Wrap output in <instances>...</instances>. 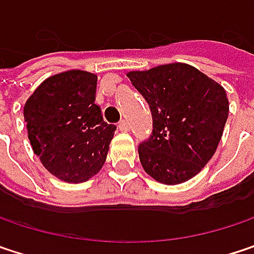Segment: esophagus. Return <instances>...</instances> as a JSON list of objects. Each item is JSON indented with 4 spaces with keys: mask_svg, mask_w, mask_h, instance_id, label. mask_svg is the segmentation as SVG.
<instances>
[{
    "mask_svg": "<svg viewBox=\"0 0 254 254\" xmlns=\"http://www.w3.org/2000/svg\"><path fill=\"white\" fill-rule=\"evenodd\" d=\"M119 129H121L122 132H127V130L130 129V125H129V122H127V121H122V122L119 124Z\"/></svg>",
    "mask_w": 254,
    "mask_h": 254,
    "instance_id": "esophagus-1",
    "label": "esophagus"
}]
</instances>
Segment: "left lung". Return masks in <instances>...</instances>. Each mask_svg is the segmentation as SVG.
Instances as JSON below:
<instances>
[{
  "label": "left lung",
  "instance_id": "obj_1",
  "mask_svg": "<svg viewBox=\"0 0 254 254\" xmlns=\"http://www.w3.org/2000/svg\"><path fill=\"white\" fill-rule=\"evenodd\" d=\"M127 77L152 113V135L138 148L142 169L169 186L190 180L218 148L230 110L224 87L183 62Z\"/></svg>",
  "mask_w": 254,
  "mask_h": 254
}]
</instances>
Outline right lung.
I'll return each instance as SVG.
<instances>
[{"label":"right lung","instance_id":"right-lung-1","mask_svg":"<svg viewBox=\"0 0 254 254\" xmlns=\"http://www.w3.org/2000/svg\"><path fill=\"white\" fill-rule=\"evenodd\" d=\"M96 90V74L69 69L48 77L24 103L32 150L62 182H87L106 161L116 127L103 121Z\"/></svg>","mask_w":254,"mask_h":254}]
</instances>
